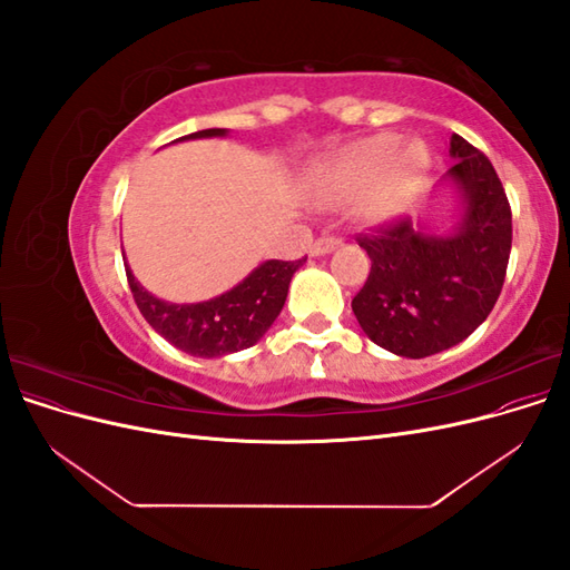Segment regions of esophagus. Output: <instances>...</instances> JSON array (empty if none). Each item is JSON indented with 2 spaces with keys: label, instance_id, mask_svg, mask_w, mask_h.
<instances>
[{
  "label": "esophagus",
  "instance_id": "esophagus-1",
  "mask_svg": "<svg viewBox=\"0 0 570 570\" xmlns=\"http://www.w3.org/2000/svg\"><path fill=\"white\" fill-rule=\"evenodd\" d=\"M340 245H342V237H337V235H323V237L314 239L312 245H308V254H312V256H321V254L333 252V249L340 247Z\"/></svg>",
  "mask_w": 570,
  "mask_h": 570
}]
</instances>
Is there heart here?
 Masks as SVG:
<instances>
[{
  "label": "heart",
  "instance_id": "heart-1",
  "mask_svg": "<svg viewBox=\"0 0 570 570\" xmlns=\"http://www.w3.org/2000/svg\"><path fill=\"white\" fill-rule=\"evenodd\" d=\"M428 166V151L421 145L402 149L396 135H375L327 159L316 187L327 199H352L364 195L361 214L368 220H383L400 212L406 197L419 187Z\"/></svg>",
  "mask_w": 570,
  "mask_h": 570
}]
</instances>
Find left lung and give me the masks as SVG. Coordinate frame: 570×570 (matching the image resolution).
Masks as SVG:
<instances>
[{
	"instance_id": "left-lung-1",
	"label": "left lung",
	"mask_w": 570,
	"mask_h": 570,
	"mask_svg": "<svg viewBox=\"0 0 570 570\" xmlns=\"http://www.w3.org/2000/svg\"><path fill=\"white\" fill-rule=\"evenodd\" d=\"M463 214L452 235H430L409 218L383 223L356 243L371 273L352 299L364 333L392 354L423 358L450 350L485 321L502 292L511 254V206L490 159L452 135Z\"/></svg>"
}]
</instances>
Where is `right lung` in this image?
Masks as SVG:
<instances>
[{"label":"right lung","mask_w":570,"mask_h":570,"mask_svg":"<svg viewBox=\"0 0 570 570\" xmlns=\"http://www.w3.org/2000/svg\"><path fill=\"white\" fill-rule=\"evenodd\" d=\"M226 128L197 130L178 140H197V137H223ZM306 258L299 262H271L254 268L247 278L230 292L199 304H170L157 299L135 281L126 266L132 299L145 321L174 347L193 356H226L247 350L264 337L283 312L289 281Z\"/></svg>","instance_id":"obj_1"}]
</instances>
